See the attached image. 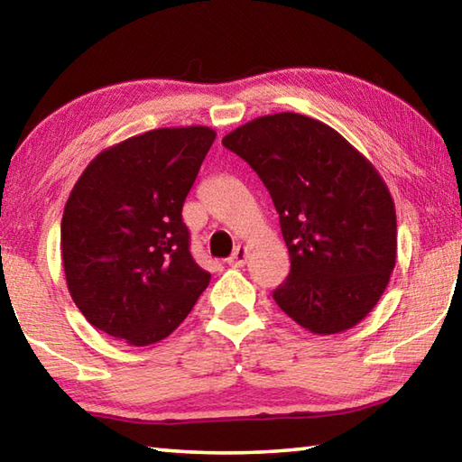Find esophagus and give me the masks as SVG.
<instances>
[{"label":"esophagus","mask_w":462,"mask_h":462,"mask_svg":"<svg viewBox=\"0 0 462 462\" xmlns=\"http://www.w3.org/2000/svg\"><path fill=\"white\" fill-rule=\"evenodd\" d=\"M246 259H248V250H246V246H242V245H238L236 248H234V253L228 256V263L230 267H242V264L246 263Z\"/></svg>","instance_id":"obj_1"}]
</instances>
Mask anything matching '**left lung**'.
Returning <instances> with one entry per match:
<instances>
[{"label": "left lung", "mask_w": 462, "mask_h": 462, "mask_svg": "<svg viewBox=\"0 0 462 462\" xmlns=\"http://www.w3.org/2000/svg\"><path fill=\"white\" fill-rule=\"evenodd\" d=\"M271 193L291 271L273 300L314 334H338L377 306L395 267V203L369 161L328 124L281 112L222 138Z\"/></svg>", "instance_id": "8db88e82"}]
</instances>
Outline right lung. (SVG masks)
<instances>
[{"instance_id": "1", "label": "right lung", "mask_w": 462, "mask_h": 462, "mask_svg": "<svg viewBox=\"0 0 462 462\" xmlns=\"http://www.w3.org/2000/svg\"><path fill=\"white\" fill-rule=\"evenodd\" d=\"M214 140L208 126L151 130L101 151L77 179L60 222L62 267L97 330L148 346L208 287L181 209Z\"/></svg>"}]
</instances>
